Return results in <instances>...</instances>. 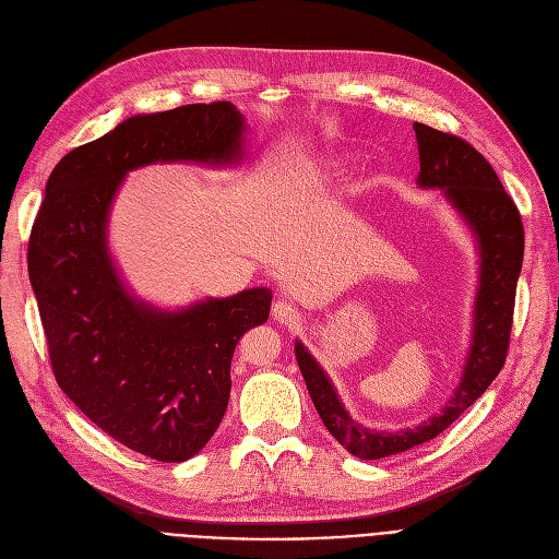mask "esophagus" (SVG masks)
I'll return each instance as SVG.
<instances>
[{
	"label": "esophagus",
	"instance_id": "1",
	"mask_svg": "<svg viewBox=\"0 0 559 559\" xmlns=\"http://www.w3.org/2000/svg\"><path fill=\"white\" fill-rule=\"evenodd\" d=\"M272 317L281 321V324H299V310L289 301H276L272 308Z\"/></svg>",
	"mask_w": 559,
	"mask_h": 559
}]
</instances>
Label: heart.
I'll return each instance as SVG.
<instances>
[{"label":"heart","instance_id":"heart-1","mask_svg":"<svg viewBox=\"0 0 559 559\" xmlns=\"http://www.w3.org/2000/svg\"><path fill=\"white\" fill-rule=\"evenodd\" d=\"M346 160H348V156H346V154L331 156V158H329V167H342V165H346Z\"/></svg>","mask_w":559,"mask_h":559}]
</instances>
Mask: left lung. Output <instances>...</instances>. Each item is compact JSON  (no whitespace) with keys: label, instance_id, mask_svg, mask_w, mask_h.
Instances as JSON below:
<instances>
[{"label":"left lung","instance_id":"8db88e82","mask_svg":"<svg viewBox=\"0 0 559 559\" xmlns=\"http://www.w3.org/2000/svg\"><path fill=\"white\" fill-rule=\"evenodd\" d=\"M413 129L419 146V188L442 190L478 247L472 342L460 383L447 405L428 421L392 432L365 428L350 417L329 373L312 358L304 342H295L297 362L321 421L350 455L360 460L390 457L430 442L485 394L506 365L516 281L523 262L521 215L485 156L451 133L419 122Z\"/></svg>","mask_w":559,"mask_h":559}]
</instances>
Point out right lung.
Here are the masks:
<instances>
[{
	"instance_id": "right-lung-1",
	"label": "right lung",
	"mask_w": 559,
	"mask_h": 559,
	"mask_svg": "<svg viewBox=\"0 0 559 559\" xmlns=\"http://www.w3.org/2000/svg\"><path fill=\"white\" fill-rule=\"evenodd\" d=\"M245 117L230 102L133 115L61 158L28 238L56 383L106 435L158 462H183L215 435L240 337L267 321L270 287L165 310L138 299L108 249L127 174L154 163L235 167Z\"/></svg>"
}]
</instances>
